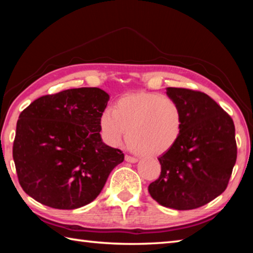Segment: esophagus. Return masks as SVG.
<instances>
[{
    "label": "esophagus",
    "mask_w": 253,
    "mask_h": 253,
    "mask_svg": "<svg viewBox=\"0 0 253 253\" xmlns=\"http://www.w3.org/2000/svg\"><path fill=\"white\" fill-rule=\"evenodd\" d=\"M125 161L126 162H128V163H137V158H135V157H132V156H129V155H126L125 156Z\"/></svg>",
    "instance_id": "34e87169"
}]
</instances>
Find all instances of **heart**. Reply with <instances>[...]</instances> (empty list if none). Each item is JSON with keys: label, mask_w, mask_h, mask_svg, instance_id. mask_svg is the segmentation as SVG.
Wrapping results in <instances>:
<instances>
[{"label": "heart", "mask_w": 253, "mask_h": 253, "mask_svg": "<svg viewBox=\"0 0 253 253\" xmlns=\"http://www.w3.org/2000/svg\"><path fill=\"white\" fill-rule=\"evenodd\" d=\"M183 126V111L177 102L149 91L126 93L113 109L102 110L99 117L100 134L106 144L119 146L126 134L132 151L146 157L170 151L178 142Z\"/></svg>", "instance_id": "obj_1"}]
</instances>
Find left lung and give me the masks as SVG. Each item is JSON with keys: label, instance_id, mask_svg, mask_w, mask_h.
Returning <instances> with one entry per match:
<instances>
[{"label": "left lung", "instance_id": "1", "mask_svg": "<svg viewBox=\"0 0 253 253\" xmlns=\"http://www.w3.org/2000/svg\"><path fill=\"white\" fill-rule=\"evenodd\" d=\"M166 95L181 107L183 131L176 145L158 157L162 172L148 192L166 208L203 207L228 186L237 161L234 124L207 93L169 87Z\"/></svg>", "mask_w": 253, "mask_h": 253}]
</instances>
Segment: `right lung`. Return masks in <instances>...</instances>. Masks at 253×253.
Returning <instances> with one entry per match:
<instances>
[{
  "instance_id": "obj_1",
  "label": "right lung",
  "mask_w": 253,
  "mask_h": 253,
  "mask_svg": "<svg viewBox=\"0 0 253 253\" xmlns=\"http://www.w3.org/2000/svg\"><path fill=\"white\" fill-rule=\"evenodd\" d=\"M108 100L99 88L68 89L38 98L20 114L13 160L25 193L60 210L99 195L125 157L101 139L99 117Z\"/></svg>"
}]
</instances>
